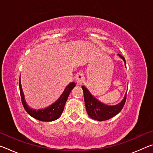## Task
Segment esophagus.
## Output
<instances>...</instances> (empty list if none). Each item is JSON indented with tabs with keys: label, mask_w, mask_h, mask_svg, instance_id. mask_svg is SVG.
<instances>
[{
	"label": "esophagus",
	"mask_w": 153,
	"mask_h": 153,
	"mask_svg": "<svg viewBox=\"0 0 153 153\" xmlns=\"http://www.w3.org/2000/svg\"><path fill=\"white\" fill-rule=\"evenodd\" d=\"M85 77L84 74L82 73H79L77 74V76H76V82L77 84H82V83L84 81Z\"/></svg>",
	"instance_id": "esophagus-1"
}]
</instances>
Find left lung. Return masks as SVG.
<instances>
[{
    "label": "left lung",
    "mask_w": 153,
    "mask_h": 153,
    "mask_svg": "<svg viewBox=\"0 0 153 153\" xmlns=\"http://www.w3.org/2000/svg\"><path fill=\"white\" fill-rule=\"evenodd\" d=\"M118 56L123 59L126 66L125 58L120 54H118ZM82 88L84 91V101L87 113L90 118L93 120L99 121L109 120L120 113L125 105L127 92L124 96L123 99L120 103L115 105H107L96 98L84 86H82Z\"/></svg>",
    "instance_id": "obj_1"
}]
</instances>
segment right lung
Wrapping results in <instances>:
<instances>
[{"label": "right lung", "mask_w": 153, "mask_h": 153, "mask_svg": "<svg viewBox=\"0 0 153 153\" xmlns=\"http://www.w3.org/2000/svg\"><path fill=\"white\" fill-rule=\"evenodd\" d=\"M75 86H76V83H69L65 88L63 92L62 93L60 97L55 102L49 105L48 107L37 110L30 108L26 103L24 92H23L22 88V84H21V79L19 78V90L23 106H24L25 111H27V113L30 116L41 121H53L59 118L62 113H63L65 105L69 95L70 94L71 90Z\"/></svg>", "instance_id": "obj_1"}]
</instances>
